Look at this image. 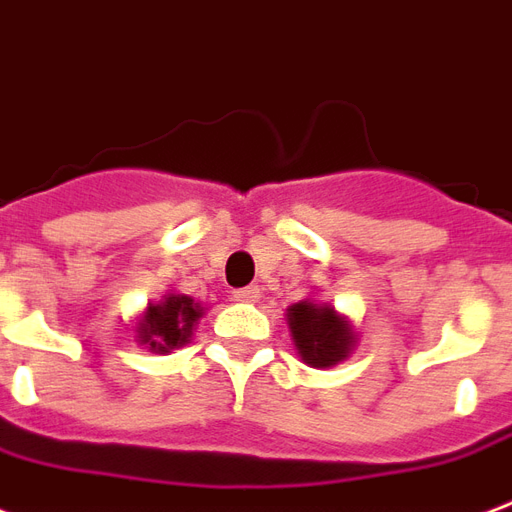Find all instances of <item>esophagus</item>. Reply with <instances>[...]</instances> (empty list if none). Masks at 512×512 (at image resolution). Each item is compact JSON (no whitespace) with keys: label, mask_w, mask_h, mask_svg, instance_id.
Segmentation results:
<instances>
[{"label":"esophagus","mask_w":512,"mask_h":512,"mask_svg":"<svg viewBox=\"0 0 512 512\" xmlns=\"http://www.w3.org/2000/svg\"><path fill=\"white\" fill-rule=\"evenodd\" d=\"M257 298H260V290H257L255 284L241 287V290H233V300H239V303H255Z\"/></svg>","instance_id":"34e87169"}]
</instances>
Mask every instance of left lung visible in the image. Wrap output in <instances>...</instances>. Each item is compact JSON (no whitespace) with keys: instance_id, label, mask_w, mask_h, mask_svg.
Returning <instances> with one entry per match:
<instances>
[{"instance_id":"1","label":"left lung","mask_w":512,"mask_h":512,"mask_svg":"<svg viewBox=\"0 0 512 512\" xmlns=\"http://www.w3.org/2000/svg\"><path fill=\"white\" fill-rule=\"evenodd\" d=\"M287 325L300 360L311 368H333L349 357L357 343L349 319L314 300L292 303L287 308Z\"/></svg>"}]
</instances>
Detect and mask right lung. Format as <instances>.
<instances>
[{
  "instance_id": "obj_1",
  "label": "right lung",
  "mask_w": 512,
  "mask_h": 512,
  "mask_svg": "<svg viewBox=\"0 0 512 512\" xmlns=\"http://www.w3.org/2000/svg\"><path fill=\"white\" fill-rule=\"evenodd\" d=\"M201 314H204V308L190 295L169 292V295H163L161 303L147 306L144 317L139 319V327H136V338L155 354H169L171 349H179L190 341Z\"/></svg>"
}]
</instances>
